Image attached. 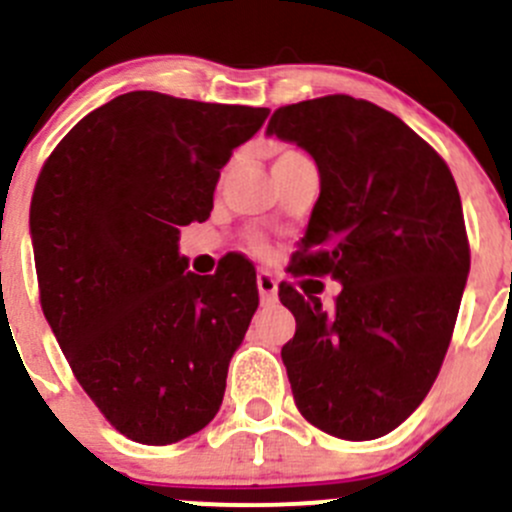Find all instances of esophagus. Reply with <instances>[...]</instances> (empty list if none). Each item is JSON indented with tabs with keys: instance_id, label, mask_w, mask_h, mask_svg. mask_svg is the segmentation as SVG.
Returning <instances> with one entry per match:
<instances>
[{
	"instance_id": "obj_1",
	"label": "esophagus",
	"mask_w": 512,
	"mask_h": 512,
	"mask_svg": "<svg viewBox=\"0 0 512 512\" xmlns=\"http://www.w3.org/2000/svg\"><path fill=\"white\" fill-rule=\"evenodd\" d=\"M257 289H260L262 304H275L277 302V280L270 270L257 272Z\"/></svg>"
}]
</instances>
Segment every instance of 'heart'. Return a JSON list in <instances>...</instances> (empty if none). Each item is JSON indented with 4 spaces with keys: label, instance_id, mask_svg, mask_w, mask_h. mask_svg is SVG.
<instances>
[{
    "label": "heart",
    "instance_id": "heart-1",
    "mask_svg": "<svg viewBox=\"0 0 512 512\" xmlns=\"http://www.w3.org/2000/svg\"><path fill=\"white\" fill-rule=\"evenodd\" d=\"M292 156H302V153L292 151V148H285V151L280 153V158H292ZM280 158H277V160H280ZM250 245L255 247V252H267V250H270L267 240H265V237H260V235H252L250 237Z\"/></svg>",
    "mask_w": 512,
    "mask_h": 512
}]
</instances>
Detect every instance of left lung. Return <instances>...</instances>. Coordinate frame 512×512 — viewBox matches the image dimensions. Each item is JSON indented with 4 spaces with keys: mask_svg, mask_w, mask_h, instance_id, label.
I'll list each match as a JSON object with an SVG mask.
<instances>
[{
    "mask_svg": "<svg viewBox=\"0 0 512 512\" xmlns=\"http://www.w3.org/2000/svg\"><path fill=\"white\" fill-rule=\"evenodd\" d=\"M267 133L319 168V200L294 275L334 277V307L280 285L294 314L282 347L294 404L347 441L386 436L431 391L471 270L446 160L399 116L347 94L277 108Z\"/></svg>",
    "mask_w": 512,
    "mask_h": 512,
    "instance_id": "obj_1",
    "label": "left lung"
}]
</instances>
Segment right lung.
I'll return each instance as SVG.
<instances>
[{"instance_id":"add662e5","label":"right lung","mask_w":512,"mask_h":512,"mask_svg":"<svg viewBox=\"0 0 512 512\" xmlns=\"http://www.w3.org/2000/svg\"><path fill=\"white\" fill-rule=\"evenodd\" d=\"M270 108L131 91L81 118L36 178L39 302L76 381L126 438L208 426L260 297L240 255L185 272L178 227L213 210L220 168Z\"/></svg>"}]
</instances>
